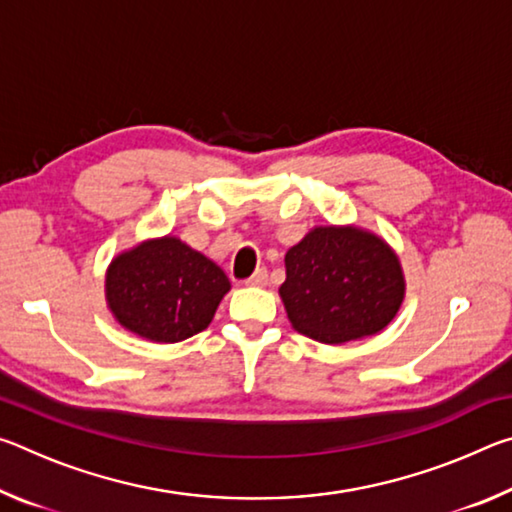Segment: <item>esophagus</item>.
<instances>
[{
    "label": "esophagus",
    "mask_w": 512,
    "mask_h": 512,
    "mask_svg": "<svg viewBox=\"0 0 512 512\" xmlns=\"http://www.w3.org/2000/svg\"><path fill=\"white\" fill-rule=\"evenodd\" d=\"M268 282V273H266V268H257V271L248 277L246 280V284L248 287H264V284Z\"/></svg>",
    "instance_id": "obj_1"
}]
</instances>
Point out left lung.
Listing matches in <instances>:
<instances>
[{
	"instance_id": "1",
	"label": "left lung",
	"mask_w": 512,
	"mask_h": 512,
	"mask_svg": "<svg viewBox=\"0 0 512 512\" xmlns=\"http://www.w3.org/2000/svg\"><path fill=\"white\" fill-rule=\"evenodd\" d=\"M280 298L296 332L341 345L372 336L395 318L404 273L384 239L354 225H318L284 257Z\"/></svg>"
}]
</instances>
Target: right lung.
I'll return each instance as SVG.
<instances>
[{"label":"right lung","mask_w":512,"mask_h":512,"mask_svg":"<svg viewBox=\"0 0 512 512\" xmlns=\"http://www.w3.org/2000/svg\"><path fill=\"white\" fill-rule=\"evenodd\" d=\"M228 291V275L176 237L142 241L112 259L106 273L112 316L153 343L203 332Z\"/></svg>","instance_id":"add662e5"}]
</instances>
